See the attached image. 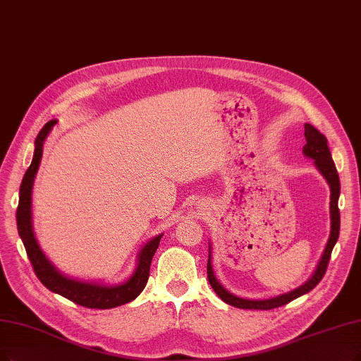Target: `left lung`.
Wrapping results in <instances>:
<instances>
[{
    "label": "left lung",
    "instance_id": "left-lung-1",
    "mask_svg": "<svg viewBox=\"0 0 361 361\" xmlns=\"http://www.w3.org/2000/svg\"><path fill=\"white\" fill-rule=\"evenodd\" d=\"M305 147H304V154L307 157H311L312 160L315 161V166L319 167V170L322 171V175L326 178V180L330 185V219H331V229H330V237L329 241L326 244L324 253L320 259V264L317 267L314 276L304 284L298 287V289L272 298V299H265V300H250V299H243L238 298L233 293H229L228 290H225L224 287L221 286V283L216 280L212 265H210V253H209V261H207V280L210 283V286L213 287V290L216 292L224 302L226 304L241 308V310H274L283 307L286 304H289L293 299L308 293L310 290H312L314 287L322 281V279L324 277L329 261H330V255L331 250H334L335 244L338 241L339 237V226H341V214H339V207H338V198L341 194V183H339V175L338 170L335 167L334 160H331L330 155V149L327 145V139L324 135H322L315 127H312L311 124H305ZM212 250V247H210ZM209 250V252H210Z\"/></svg>",
    "mask_w": 361,
    "mask_h": 361
}]
</instances>
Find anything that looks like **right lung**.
Wrapping results in <instances>:
<instances>
[{"mask_svg":"<svg viewBox=\"0 0 361 361\" xmlns=\"http://www.w3.org/2000/svg\"><path fill=\"white\" fill-rule=\"evenodd\" d=\"M56 123L57 121L51 120L41 128V132L35 139V152L32 163L27 167L20 183L16 221L19 235L26 249V255L30 257V262L38 280L44 284L49 290L72 300L74 304L96 310H108L124 305L127 302H132L133 299H136L140 295V292L145 289L149 277L152 256L158 249V244H160L163 235H158L148 241V244H145V247L139 253V262L135 274L126 283L118 286H102L68 279L62 276V274L47 261V257L41 252L32 233L31 194L34 178L37 175V170L42 157V143H44L49 132Z\"/></svg>","mask_w":361,"mask_h":361,"instance_id":"1","label":"right lung"}]
</instances>
